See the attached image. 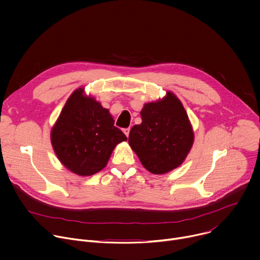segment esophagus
Wrapping results in <instances>:
<instances>
[{
  "label": "esophagus",
  "mask_w": 260,
  "mask_h": 260,
  "mask_svg": "<svg viewBox=\"0 0 260 260\" xmlns=\"http://www.w3.org/2000/svg\"><path fill=\"white\" fill-rule=\"evenodd\" d=\"M129 131H131V129H129V127H127V128H124V129H123V133H124V135H125L126 137H128V135H129Z\"/></svg>",
  "instance_id": "obj_1"
}]
</instances>
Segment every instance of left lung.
Listing matches in <instances>:
<instances>
[{
    "label": "left lung",
    "mask_w": 260,
    "mask_h": 260,
    "mask_svg": "<svg viewBox=\"0 0 260 260\" xmlns=\"http://www.w3.org/2000/svg\"><path fill=\"white\" fill-rule=\"evenodd\" d=\"M142 123L129 132L128 144L143 167L155 175L178 168L189 153L194 134L180 100L171 91L141 111Z\"/></svg>",
    "instance_id": "1"
}]
</instances>
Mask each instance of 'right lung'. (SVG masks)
<instances>
[{
	"instance_id": "obj_1",
	"label": "right lung",
	"mask_w": 260,
	"mask_h": 260,
	"mask_svg": "<svg viewBox=\"0 0 260 260\" xmlns=\"http://www.w3.org/2000/svg\"><path fill=\"white\" fill-rule=\"evenodd\" d=\"M59 161L79 176L103 170L117 144L126 141L109 110L78 88L68 99L50 134Z\"/></svg>"
}]
</instances>
